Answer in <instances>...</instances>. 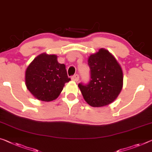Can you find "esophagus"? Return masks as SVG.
Returning <instances> with one entry per match:
<instances>
[{"mask_svg":"<svg viewBox=\"0 0 152 152\" xmlns=\"http://www.w3.org/2000/svg\"><path fill=\"white\" fill-rule=\"evenodd\" d=\"M72 80H73V81H77L78 80H79V75H77V74H76V75H73V77H72Z\"/></svg>","mask_w":152,"mask_h":152,"instance_id":"1","label":"esophagus"}]
</instances>
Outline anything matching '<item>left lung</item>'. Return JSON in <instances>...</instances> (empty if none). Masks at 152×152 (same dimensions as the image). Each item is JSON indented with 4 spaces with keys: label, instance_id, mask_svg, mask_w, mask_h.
I'll return each mask as SVG.
<instances>
[{
    "label": "left lung",
    "instance_id": "1",
    "mask_svg": "<svg viewBox=\"0 0 152 152\" xmlns=\"http://www.w3.org/2000/svg\"><path fill=\"white\" fill-rule=\"evenodd\" d=\"M90 80L78 86L84 99L90 106L108 105L118 96L123 86V73L118 61L104 49L88 58Z\"/></svg>",
    "mask_w": 152,
    "mask_h": 152
}]
</instances>
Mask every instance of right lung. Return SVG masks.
<instances>
[{"label": "right lung", "mask_w": 152, "mask_h": 152, "mask_svg": "<svg viewBox=\"0 0 152 152\" xmlns=\"http://www.w3.org/2000/svg\"><path fill=\"white\" fill-rule=\"evenodd\" d=\"M71 80L64 64L56 55L42 53L34 59L26 71V86L36 99L52 101L57 99L65 83Z\"/></svg>", "instance_id": "1"}]
</instances>
